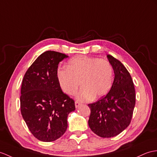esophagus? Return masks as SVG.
I'll return each mask as SVG.
<instances>
[{"mask_svg":"<svg viewBox=\"0 0 157 157\" xmlns=\"http://www.w3.org/2000/svg\"><path fill=\"white\" fill-rule=\"evenodd\" d=\"M80 105H81V103H80L78 101H75V106H76V108L78 107Z\"/></svg>","mask_w":157,"mask_h":157,"instance_id":"esophagus-1","label":"esophagus"}]
</instances>
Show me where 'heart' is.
Here are the masks:
<instances>
[{
  "mask_svg": "<svg viewBox=\"0 0 157 157\" xmlns=\"http://www.w3.org/2000/svg\"><path fill=\"white\" fill-rule=\"evenodd\" d=\"M114 78L113 66L108 60L97 57L77 56L68 62L67 68H59L57 78L64 93L76 94L81 101H88L105 96L111 88Z\"/></svg>",
  "mask_w": 157,
  "mask_h": 157,
  "instance_id": "heart-1",
  "label": "heart"
}]
</instances>
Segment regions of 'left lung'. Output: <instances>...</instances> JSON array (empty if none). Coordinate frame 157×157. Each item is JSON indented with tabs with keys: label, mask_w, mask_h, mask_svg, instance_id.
Wrapping results in <instances>:
<instances>
[{
	"label": "left lung",
	"mask_w": 157,
	"mask_h": 157,
	"mask_svg": "<svg viewBox=\"0 0 157 157\" xmlns=\"http://www.w3.org/2000/svg\"><path fill=\"white\" fill-rule=\"evenodd\" d=\"M114 78L111 89L96 102L89 104V126L102 138H110L123 132L131 123L136 94L131 76L121 61L108 55Z\"/></svg>",
	"instance_id": "left-lung-1"
}]
</instances>
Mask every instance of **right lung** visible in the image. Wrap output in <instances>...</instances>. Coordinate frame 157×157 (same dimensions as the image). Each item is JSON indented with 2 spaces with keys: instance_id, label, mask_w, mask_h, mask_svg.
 <instances>
[{
  "instance_id": "1",
  "label": "right lung",
  "mask_w": 157,
  "mask_h": 157,
  "mask_svg": "<svg viewBox=\"0 0 157 157\" xmlns=\"http://www.w3.org/2000/svg\"><path fill=\"white\" fill-rule=\"evenodd\" d=\"M68 56L48 51L41 54L26 71L21 90V111L33 135L43 142L62 136L68 127V114L75 101L62 91L57 78L60 61Z\"/></svg>"
}]
</instances>
